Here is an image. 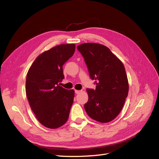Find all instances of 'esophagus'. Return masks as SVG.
<instances>
[{
  "label": "esophagus",
  "mask_w": 159,
  "mask_h": 159,
  "mask_svg": "<svg viewBox=\"0 0 159 159\" xmlns=\"http://www.w3.org/2000/svg\"><path fill=\"white\" fill-rule=\"evenodd\" d=\"M80 92H81L80 90H75V93L76 94H78V93H80Z\"/></svg>",
  "instance_id": "1"
}]
</instances>
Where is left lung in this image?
I'll use <instances>...</instances> for the list:
<instances>
[{"label": "left lung", "instance_id": "8db88e82", "mask_svg": "<svg viewBox=\"0 0 159 159\" xmlns=\"http://www.w3.org/2000/svg\"><path fill=\"white\" fill-rule=\"evenodd\" d=\"M77 48L84 57L95 89H87L86 113L100 123L111 121L121 112L129 92V83L122 61L104 45L84 43Z\"/></svg>", "mask_w": 159, "mask_h": 159}]
</instances>
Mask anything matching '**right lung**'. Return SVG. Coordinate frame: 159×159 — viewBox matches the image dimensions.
<instances>
[{"mask_svg": "<svg viewBox=\"0 0 159 159\" xmlns=\"http://www.w3.org/2000/svg\"><path fill=\"white\" fill-rule=\"evenodd\" d=\"M75 49L74 44L53 47L36 57L27 73L28 102L38 121L47 128H58L68 119L75 92L58 84L64 78L62 67Z\"/></svg>", "mask_w": 159, "mask_h": 159, "instance_id": "add662e5", "label": "right lung"}]
</instances>
